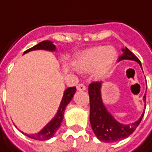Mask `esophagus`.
<instances>
[{"label": "esophagus", "mask_w": 152, "mask_h": 152, "mask_svg": "<svg viewBox=\"0 0 152 152\" xmlns=\"http://www.w3.org/2000/svg\"><path fill=\"white\" fill-rule=\"evenodd\" d=\"M76 88H77V90H79V91H84V90H86V86H85L84 84H79Z\"/></svg>", "instance_id": "obj_1"}]
</instances>
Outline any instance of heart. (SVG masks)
Masks as SVG:
<instances>
[{
    "label": "heart",
    "mask_w": 152,
    "mask_h": 152,
    "mask_svg": "<svg viewBox=\"0 0 152 152\" xmlns=\"http://www.w3.org/2000/svg\"><path fill=\"white\" fill-rule=\"evenodd\" d=\"M115 58L116 53L112 47H94L80 53L76 58L75 65L85 72L94 70V77L96 79H102L112 69Z\"/></svg>",
    "instance_id": "1"
}]
</instances>
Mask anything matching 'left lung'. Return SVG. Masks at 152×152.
<instances>
[{"instance_id": "obj_1", "label": "left lung", "mask_w": 152, "mask_h": 152, "mask_svg": "<svg viewBox=\"0 0 152 152\" xmlns=\"http://www.w3.org/2000/svg\"><path fill=\"white\" fill-rule=\"evenodd\" d=\"M123 54L119 58V60L129 59L136 61L142 66L140 60L134 55L128 48L123 49ZM101 81H94L89 86V104H90V115L89 120L91 127L99 140L106 142H113L118 140L128 137L137 129L143 117L144 112L138 121L130 124H120L110 114L105 106L103 105L101 98ZM146 94L143 99L146 102Z\"/></svg>"}]
</instances>
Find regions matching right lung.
<instances>
[{
	"label": "right lung",
	"instance_id": "obj_1",
	"mask_svg": "<svg viewBox=\"0 0 152 152\" xmlns=\"http://www.w3.org/2000/svg\"><path fill=\"white\" fill-rule=\"evenodd\" d=\"M45 50L53 51V50H55V45L50 40H44V41H41L37 45H36L35 46L31 47L30 49H28V50H26L24 53H28V52L31 51V50ZM76 87H69L64 91L63 99H62V102L60 103L59 108H58V111L57 112V115L54 116L53 120L47 124L46 126L44 127L42 130H40L38 134H27L23 133V132L22 133L25 134L26 136H28V137H31V138L35 139V140L45 141L51 138L54 135V134L56 133V131L58 129V128L60 127V124L62 123L63 115H64L65 108H66V105L72 99L74 94L76 93Z\"/></svg>",
	"mask_w": 152,
	"mask_h": 152
}]
</instances>
